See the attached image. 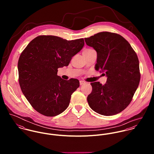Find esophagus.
<instances>
[{"mask_svg":"<svg viewBox=\"0 0 154 154\" xmlns=\"http://www.w3.org/2000/svg\"><path fill=\"white\" fill-rule=\"evenodd\" d=\"M79 83H80V85H84V84H85V81H79Z\"/></svg>","mask_w":154,"mask_h":154,"instance_id":"esophagus-1","label":"esophagus"}]
</instances>
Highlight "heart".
Listing matches in <instances>:
<instances>
[{
  "instance_id": "1",
  "label": "heart",
  "mask_w": 154,
  "mask_h": 154,
  "mask_svg": "<svg viewBox=\"0 0 154 154\" xmlns=\"http://www.w3.org/2000/svg\"><path fill=\"white\" fill-rule=\"evenodd\" d=\"M92 50V49H90V48H88V49H86L85 50Z\"/></svg>"
}]
</instances>
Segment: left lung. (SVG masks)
Returning <instances> with one entry per match:
<instances>
[{"instance_id": "1", "label": "left lung", "mask_w": 154, "mask_h": 154, "mask_svg": "<svg viewBox=\"0 0 154 154\" xmlns=\"http://www.w3.org/2000/svg\"><path fill=\"white\" fill-rule=\"evenodd\" d=\"M85 41L97 51L95 70L105 72L107 77L104 85L91 83L92 90L87 97L88 104L100 114H117L129 106L139 86L137 56L129 42L116 33L101 32Z\"/></svg>"}]
</instances>
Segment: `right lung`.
Listing matches in <instances>:
<instances>
[{
	"label": "right lung",
	"mask_w": 154,
	"mask_h": 154,
	"mask_svg": "<svg viewBox=\"0 0 154 154\" xmlns=\"http://www.w3.org/2000/svg\"><path fill=\"white\" fill-rule=\"evenodd\" d=\"M84 44V38L68 41L54 35H40L23 50L18 63L19 83L25 98L37 112L53 117L67 108L79 81L62 79L57 69L68 66Z\"/></svg>",
	"instance_id": "obj_1"
}]
</instances>
